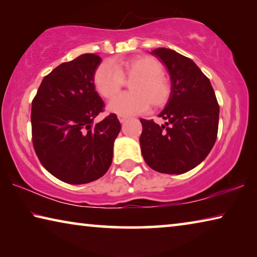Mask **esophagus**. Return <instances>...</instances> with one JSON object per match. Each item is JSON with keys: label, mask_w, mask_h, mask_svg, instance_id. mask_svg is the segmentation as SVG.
I'll use <instances>...</instances> for the list:
<instances>
[{"label": "esophagus", "mask_w": 257, "mask_h": 257, "mask_svg": "<svg viewBox=\"0 0 257 257\" xmlns=\"http://www.w3.org/2000/svg\"><path fill=\"white\" fill-rule=\"evenodd\" d=\"M118 119H119V121L121 123H123V122H125V121L128 120V116L127 115H122V114H119L118 115Z\"/></svg>", "instance_id": "obj_1"}]
</instances>
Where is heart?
<instances>
[{
  "label": "heart",
  "instance_id": "b5f03b06",
  "mask_svg": "<svg viewBox=\"0 0 257 257\" xmlns=\"http://www.w3.org/2000/svg\"><path fill=\"white\" fill-rule=\"evenodd\" d=\"M130 80L132 92L118 95L108 102V111L118 114H138L168 103L171 85L163 75V67L150 55H136L127 60L103 61L93 75L94 86L98 94L111 98Z\"/></svg>",
  "mask_w": 257,
  "mask_h": 257
}]
</instances>
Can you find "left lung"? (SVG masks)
<instances>
[{
	"label": "left lung",
	"mask_w": 257,
	"mask_h": 257,
	"mask_svg": "<svg viewBox=\"0 0 257 257\" xmlns=\"http://www.w3.org/2000/svg\"><path fill=\"white\" fill-rule=\"evenodd\" d=\"M151 54L168 68L171 96L159 114L167 120L164 124L141 119L142 154L153 170L181 175L197 167L211 152L217 136L220 107L210 79L193 60L165 47Z\"/></svg>",
	"instance_id": "left-lung-1"
}]
</instances>
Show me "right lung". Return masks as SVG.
Masks as SVG:
<instances>
[{
    "label": "right lung",
    "instance_id": "obj_1",
    "mask_svg": "<svg viewBox=\"0 0 257 257\" xmlns=\"http://www.w3.org/2000/svg\"><path fill=\"white\" fill-rule=\"evenodd\" d=\"M99 55L86 53L44 77L32 103L33 145L51 175L71 185L97 180L112 163L121 124L114 113L96 124L104 102L93 82Z\"/></svg>",
    "mask_w": 257,
    "mask_h": 257
}]
</instances>
